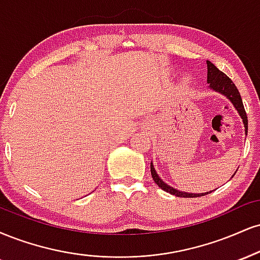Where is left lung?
Returning a JSON list of instances; mask_svg holds the SVG:
<instances>
[{"mask_svg":"<svg viewBox=\"0 0 260 260\" xmlns=\"http://www.w3.org/2000/svg\"><path fill=\"white\" fill-rule=\"evenodd\" d=\"M207 70H208L207 82L209 83V87L213 88L214 90H217V92L221 93V94L226 95L228 98L231 100V103H233L234 106H235L236 110L239 111L240 116L242 117L243 123H245V128H246V134H247V129H248V120H247V115H246L245 108H243V103H242V99H241V94L239 89L236 88L235 83H234L233 81H231L229 77L223 73V71H220L214 64H212L211 61H207ZM150 170H151V176L155 183L157 184L162 190L172 193V195H176L178 198H200V196H205L208 193V192L187 193V192L179 191V190L173 189V187L167 185V184L161 180V178L157 176V173H156V171L154 170V166H152V164L150 165Z\"/></svg>","mask_w":260,"mask_h":260,"instance_id":"8db88e82","label":"left lung"}]
</instances>
